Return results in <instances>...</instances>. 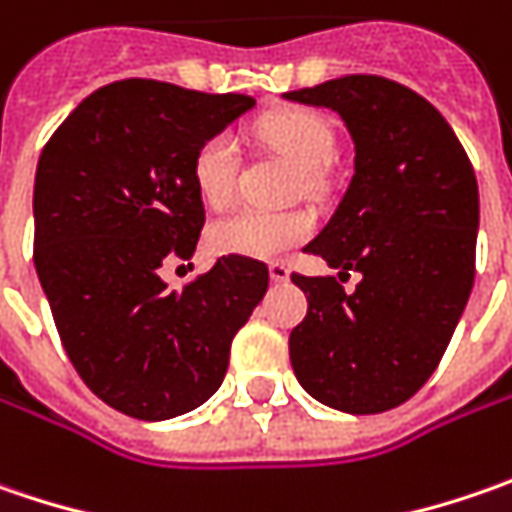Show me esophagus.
<instances>
[{
	"label": "esophagus",
	"mask_w": 512,
	"mask_h": 512,
	"mask_svg": "<svg viewBox=\"0 0 512 512\" xmlns=\"http://www.w3.org/2000/svg\"><path fill=\"white\" fill-rule=\"evenodd\" d=\"M269 275H272L275 283H286V280H289V266H286L283 260H272V263H269Z\"/></svg>",
	"instance_id": "34e87169"
}]
</instances>
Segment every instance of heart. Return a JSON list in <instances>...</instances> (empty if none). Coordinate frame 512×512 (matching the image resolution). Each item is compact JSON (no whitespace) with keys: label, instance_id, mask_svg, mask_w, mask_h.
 Instances as JSON below:
<instances>
[{"label":"heart","instance_id":"obj_1","mask_svg":"<svg viewBox=\"0 0 512 512\" xmlns=\"http://www.w3.org/2000/svg\"><path fill=\"white\" fill-rule=\"evenodd\" d=\"M255 140L292 166H298L303 189H312L318 180V168L329 163L335 151L332 125L321 114L306 108H280L260 117L252 128ZM237 145L229 134H212L197 145L191 157V177L200 191L203 203L212 209H223L237 189ZM312 214L303 209L263 212V209H240L220 217L209 232V243L220 255L275 257L292 246L303 243L312 234Z\"/></svg>","mask_w":512,"mask_h":512}]
</instances>
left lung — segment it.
<instances>
[{
  "instance_id": "obj_1",
  "label": "left lung",
  "mask_w": 512,
  "mask_h": 512,
  "mask_svg": "<svg viewBox=\"0 0 512 512\" xmlns=\"http://www.w3.org/2000/svg\"><path fill=\"white\" fill-rule=\"evenodd\" d=\"M341 114L355 143L344 200L306 246L332 275L292 283L309 300L289 335L300 387L332 410L387 412L433 375L476 278L473 163L435 105L412 88L349 74L283 94Z\"/></svg>"
}]
</instances>
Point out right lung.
<instances>
[{
  "instance_id": "right-lung-1",
  "label": "right lung",
  "mask_w": 512,
  "mask_h": 512,
  "mask_svg": "<svg viewBox=\"0 0 512 512\" xmlns=\"http://www.w3.org/2000/svg\"><path fill=\"white\" fill-rule=\"evenodd\" d=\"M255 105L157 79L111 82L42 148L34 263L59 341L97 398L140 421L209 401L237 329L269 289L263 260L217 257L171 292L160 269L189 260L206 223L191 157Z\"/></svg>"
}]
</instances>
